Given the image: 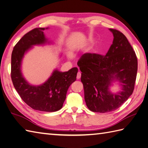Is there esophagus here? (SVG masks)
Segmentation results:
<instances>
[{
	"label": "esophagus",
	"instance_id": "34e87169",
	"mask_svg": "<svg viewBox=\"0 0 148 148\" xmlns=\"http://www.w3.org/2000/svg\"><path fill=\"white\" fill-rule=\"evenodd\" d=\"M80 77H81V73L80 71H78V73H77V80H78V79H80Z\"/></svg>",
	"mask_w": 148,
	"mask_h": 148
}]
</instances>
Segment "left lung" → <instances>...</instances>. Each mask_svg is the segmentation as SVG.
<instances>
[{
    "label": "left lung",
    "instance_id": "obj_1",
    "mask_svg": "<svg viewBox=\"0 0 148 148\" xmlns=\"http://www.w3.org/2000/svg\"><path fill=\"white\" fill-rule=\"evenodd\" d=\"M109 30L114 40L106 55L85 53L77 63L82 71L86 105L95 112H109L120 107L134 91L138 71L136 53L127 38L119 31ZM114 79L122 86L117 94L109 90Z\"/></svg>",
    "mask_w": 148,
    "mask_h": 148
}]
</instances>
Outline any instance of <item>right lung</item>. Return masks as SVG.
I'll return each instance as SVG.
<instances>
[{
	"label": "right lung",
	"mask_w": 148,
	"mask_h": 148,
	"mask_svg": "<svg viewBox=\"0 0 148 148\" xmlns=\"http://www.w3.org/2000/svg\"><path fill=\"white\" fill-rule=\"evenodd\" d=\"M45 29V27L33 29L24 35L14 47L10 75L14 88L27 105L36 110L55 112L62 108L68 88L76 80L78 68L75 67L65 72L55 70L48 80L39 86L28 84L21 70L24 53L32 46L47 42L43 32Z\"/></svg>",
	"instance_id": "add662e5"
}]
</instances>
